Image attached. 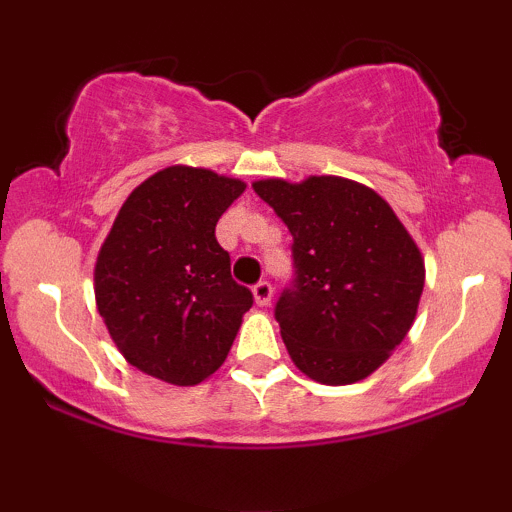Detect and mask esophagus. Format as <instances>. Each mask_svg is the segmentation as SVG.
Instances as JSON below:
<instances>
[{"mask_svg":"<svg viewBox=\"0 0 512 512\" xmlns=\"http://www.w3.org/2000/svg\"><path fill=\"white\" fill-rule=\"evenodd\" d=\"M272 284L269 281H260V284L252 286V296H255V303L257 305H269V301H272Z\"/></svg>","mask_w":512,"mask_h":512,"instance_id":"1","label":"esophagus"}]
</instances>
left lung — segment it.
I'll return each instance as SVG.
<instances>
[{
	"mask_svg": "<svg viewBox=\"0 0 512 512\" xmlns=\"http://www.w3.org/2000/svg\"><path fill=\"white\" fill-rule=\"evenodd\" d=\"M252 190L293 236V281L274 308L293 363L322 385L368 378L407 337L424 291L407 228L378 192L334 175Z\"/></svg>",
	"mask_w": 512,
	"mask_h": 512,
	"instance_id": "1",
	"label": "left lung"
}]
</instances>
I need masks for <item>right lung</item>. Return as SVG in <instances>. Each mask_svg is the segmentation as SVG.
<instances>
[{
    "label": "right lung",
    "instance_id": "add662e5",
    "mask_svg": "<svg viewBox=\"0 0 512 512\" xmlns=\"http://www.w3.org/2000/svg\"><path fill=\"white\" fill-rule=\"evenodd\" d=\"M243 190L214 170L170 166L122 204L93 281L110 337L142 373L197 385L226 361L252 293L233 281L214 231Z\"/></svg>",
    "mask_w": 512,
    "mask_h": 512
}]
</instances>
